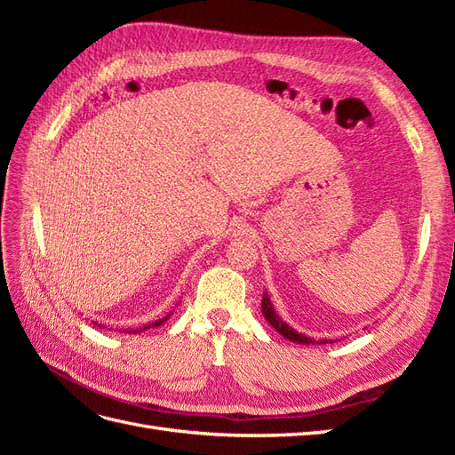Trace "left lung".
Returning a JSON list of instances; mask_svg holds the SVG:
<instances>
[{
    "instance_id": "obj_1",
    "label": "left lung",
    "mask_w": 455,
    "mask_h": 455,
    "mask_svg": "<svg viewBox=\"0 0 455 455\" xmlns=\"http://www.w3.org/2000/svg\"><path fill=\"white\" fill-rule=\"evenodd\" d=\"M261 313H264L267 323H269L275 330H277V332H279L281 336H284L286 339L296 341V343H332L330 339L315 341V339H311V338H307V336H304V334H298L296 330H292L286 323H283L281 316H279L277 313H275V309H273V306H271V301H269L267 294H264V299H261Z\"/></svg>"
}]
</instances>
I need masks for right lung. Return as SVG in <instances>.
Instances as JSON below:
<instances>
[{
    "label": "right lung",
    "instance_id": "1",
    "mask_svg": "<svg viewBox=\"0 0 455 455\" xmlns=\"http://www.w3.org/2000/svg\"><path fill=\"white\" fill-rule=\"evenodd\" d=\"M163 321H167V316H164V319H161V321H157V323H151V324H148V326H144V328H140V330H136V332H142V330H148V328H151V326H159V324H163ZM134 332V334H136Z\"/></svg>",
    "mask_w": 455,
    "mask_h": 455
}]
</instances>
